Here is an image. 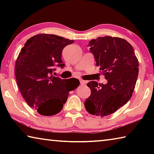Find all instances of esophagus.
I'll return each mask as SVG.
<instances>
[{"mask_svg":"<svg viewBox=\"0 0 154 154\" xmlns=\"http://www.w3.org/2000/svg\"><path fill=\"white\" fill-rule=\"evenodd\" d=\"M80 83L82 85H85V84H86V82H85V81H84V80L81 79L80 80Z\"/></svg>","mask_w":154,"mask_h":154,"instance_id":"34e87169","label":"esophagus"}]
</instances>
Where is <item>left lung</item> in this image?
<instances>
[{
	"label": "left lung",
	"mask_w": 154,
	"mask_h": 154,
	"mask_svg": "<svg viewBox=\"0 0 154 154\" xmlns=\"http://www.w3.org/2000/svg\"><path fill=\"white\" fill-rule=\"evenodd\" d=\"M96 65L107 80L91 81V94L84 103L88 113L105 117L116 112L132 97L139 73V60L132 46L124 38L106 36L90 41Z\"/></svg>",
	"instance_id": "8db88e82"
}]
</instances>
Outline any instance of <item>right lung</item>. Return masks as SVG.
Segmentation results:
<instances>
[{
  "instance_id": "add662e5",
  "label": "right lung",
  "mask_w": 154,
  "mask_h": 154,
  "mask_svg": "<svg viewBox=\"0 0 154 154\" xmlns=\"http://www.w3.org/2000/svg\"><path fill=\"white\" fill-rule=\"evenodd\" d=\"M73 42L58 35L39 34L28 39L18 55L15 67L18 88L28 105L42 116L58 113L70 91L79 86V79H62L52 75L55 65L64 66L62 50Z\"/></svg>"
}]
</instances>
